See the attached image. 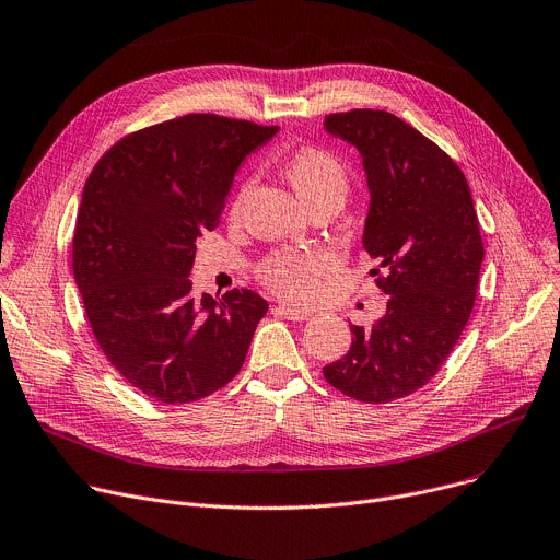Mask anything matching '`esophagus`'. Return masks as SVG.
<instances>
[{"instance_id":"34e87169","label":"esophagus","mask_w":560,"mask_h":560,"mask_svg":"<svg viewBox=\"0 0 560 560\" xmlns=\"http://www.w3.org/2000/svg\"><path fill=\"white\" fill-rule=\"evenodd\" d=\"M277 315L285 317V319H292V322H304L311 317V311H304V308H292V306H277L275 308Z\"/></svg>"}]
</instances>
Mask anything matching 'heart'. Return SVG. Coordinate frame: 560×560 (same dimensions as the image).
<instances>
[{
	"label": "heart",
	"mask_w": 560,
	"mask_h": 560,
	"mask_svg": "<svg viewBox=\"0 0 560 560\" xmlns=\"http://www.w3.org/2000/svg\"><path fill=\"white\" fill-rule=\"evenodd\" d=\"M283 173L294 194L308 209L319 205L342 207L351 191V179L345 164L324 148L306 145L294 151L288 158ZM249 191L252 179H245L232 202L234 215L241 211ZM332 270V258L324 249H277L256 266V277L283 300L308 302Z\"/></svg>",
	"instance_id": "heart-1"
}]
</instances>
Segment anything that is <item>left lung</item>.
<instances>
[{
  "mask_svg": "<svg viewBox=\"0 0 560 560\" xmlns=\"http://www.w3.org/2000/svg\"><path fill=\"white\" fill-rule=\"evenodd\" d=\"M324 128L362 155V243L389 294L374 326H351V349L324 378L355 400L392 402L436 376L470 319L483 258L477 211L455 160L392 112H335Z\"/></svg>",
  "mask_w": 560,
  "mask_h": 560,
  "instance_id": "obj_1",
  "label": "left lung"
}]
</instances>
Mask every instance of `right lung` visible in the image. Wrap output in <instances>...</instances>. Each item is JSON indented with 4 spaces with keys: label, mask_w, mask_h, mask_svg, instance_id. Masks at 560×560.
Wrapping results in <instances>:
<instances>
[{
    "label": "right lung",
    "mask_w": 560,
    "mask_h": 560,
    "mask_svg": "<svg viewBox=\"0 0 560 560\" xmlns=\"http://www.w3.org/2000/svg\"><path fill=\"white\" fill-rule=\"evenodd\" d=\"M279 128L184 115L119 139L90 173L71 266L94 338L119 374L177 405L225 387L268 313L234 288L194 294L196 238L218 228L241 162Z\"/></svg>",
    "instance_id": "1"
}]
</instances>
